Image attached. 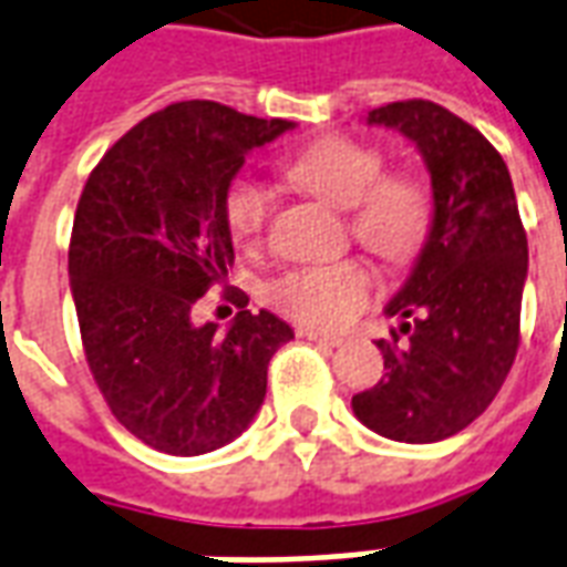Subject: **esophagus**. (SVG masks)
<instances>
[{"label": "esophagus", "mask_w": 567, "mask_h": 567, "mask_svg": "<svg viewBox=\"0 0 567 567\" xmlns=\"http://www.w3.org/2000/svg\"><path fill=\"white\" fill-rule=\"evenodd\" d=\"M297 337L312 339V342H318V346H327V348L342 346V337H333V333H321V330H316V327H300V330H297Z\"/></svg>", "instance_id": "esophagus-1"}]
</instances>
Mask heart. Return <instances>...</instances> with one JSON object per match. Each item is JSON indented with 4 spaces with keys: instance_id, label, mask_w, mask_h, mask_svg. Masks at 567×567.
Here are the masks:
<instances>
[{
    "instance_id": "1",
    "label": "heart",
    "mask_w": 567,
    "mask_h": 567,
    "mask_svg": "<svg viewBox=\"0 0 567 567\" xmlns=\"http://www.w3.org/2000/svg\"><path fill=\"white\" fill-rule=\"evenodd\" d=\"M384 155L351 137H324L297 155L288 177L339 209H348L351 237L384 261H409L430 230V195L412 177L381 174ZM270 216V195L255 179H237L225 198V219L240 246H258ZM372 295V272L358 258L309 264L279 276L272 306L316 330H339Z\"/></svg>"
}]
</instances>
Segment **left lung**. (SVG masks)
Masks as SVG:
<instances>
[{
	"mask_svg": "<svg viewBox=\"0 0 567 567\" xmlns=\"http://www.w3.org/2000/svg\"><path fill=\"white\" fill-rule=\"evenodd\" d=\"M367 125L400 132L421 153L433 221L409 279L384 306V316L400 318L375 342L388 372L351 409L393 442H442L486 412L517 358L526 230L502 155L442 104H384Z\"/></svg>",
	"mask_w": 567,
	"mask_h": 567,
	"instance_id": "left-lung-1",
	"label": "left lung"
}]
</instances>
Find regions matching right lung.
<instances>
[{
  "instance_id": "1",
  "label": "right lung",
  "mask_w": 567,
  "mask_h": 567,
  "mask_svg": "<svg viewBox=\"0 0 567 567\" xmlns=\"http://www.w3.org/2000/svg\"><path fill=\"white\" fill-rule=\"evenodd\" d=\"M216 102L146 116L104 153L74 213L69 279L92 379L116 421L174 456L219 451L255 421L267 363L295 339L282 318L246 309L228 330L192 309L228 279L225 198L251 150L291 132Z\"/></svg>"
}]
</instances>
